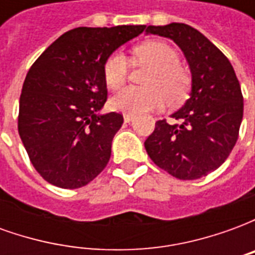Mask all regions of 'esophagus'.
Here are the masks:
<instances>
[{
	"mask_svg": "<svg viewBox=\"0 0 255 255\" xmlns=\"http://www.w3.org/2000/svg\"><path fill=\"white\" fill-rule=\"evenodd\" d=\"M133 120L132 115H124V122L126 123H131Z\"/></svg>",
	"mask_w": 255,
	"mask_h": 255,
	"instance_id": "obj_1",
	"label": "esophagus"
}]
</instances>
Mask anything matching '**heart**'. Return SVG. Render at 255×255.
Instances as JSON below:
<instances>
[{"instance_id": "1", "label": "heart", "mask_w": 255, "mask_h": 255, "mask_svg": "<svg viewBox=\"0 0 255 255\" xmlns=\"http://www.w3.org/2000/svg\"><path fill=\"white\" fill-rule=\"evenodd\" d=\"M133 60L151 68L144 79L147 89L128 87L117 93L111 100L115 111L126 115H143L161 109L165 98L175 104L186 95L190 84L187 73L179 65L180 58L172 46L165 42L151 41L133 49ZM128 60L122 52H113L102 67L104 80L108 89H120L127 82Z\"/></svg>"}]
</instances>
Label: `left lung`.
<instances>
[{
    "mask_svg": "<svg viewBox=\"0 0 255 255\" xmlns=\"http://www.w3.org/2000/svg\"><path fill=\"white\" fill-rule=\"evenodd\" d=\"M147 34L171 38L191 69V94L171 117L155 123L144 142L147 154L161 169L180 180H195L216 171L235 146L243 95L236 73L224 53L191 25H149Z\"/></svg>",
    "mask_w": 255,
    "mask_h": 255,
    "instance_id": "8db88e82",
    "label": "left lung"
}]
</instances>
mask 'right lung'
<instances>
[{
    "label": "right lung",
    "mask_w": 255,
    "mask_h": 255,
    "mask_svg": "<svg viewBox=\"0 0 255 255\" xmlns=\"http://www.w3.org/2000/svg\"><path fill=\"white\" fill-rule=\"evenodd\" d=\"M146 25L79 27L32 64L20 95L17 128L31 164L60 188L89 184L105 169L123 115H98L108 100L102 67Z\"/></svg>",
    "instance_id": "obj_1"
}]
</instances>
